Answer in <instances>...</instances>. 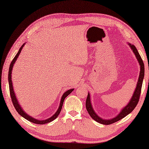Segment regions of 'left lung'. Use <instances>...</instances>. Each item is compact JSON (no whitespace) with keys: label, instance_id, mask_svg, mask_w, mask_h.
<instances>
[{"label":"left lung","instance_id":"8db88e82","mask_svg":"<svg viewBox=\"0 0 149 149\" xmlns=\"http://www.w3.org/2000/svg\"><path fill=\"white\" fill-rule=\"evenodd\" d=\"M130 47L133 51L134 54H135V56L136 57V59L138 60V62H139V64L140 66V75L139 78H138L137 85H136V87L135 91H134V94L132 95L131 100L128 103V104L125 106L123 109L121 110V112L116 116L115 117L111 119H102L101 117H100L99 116H97L96 113H95L94 110H93L92 105L91 103V100H90V95H89V93H88L87 95V100H86V103H85V107H86V109L89 115L91 116V117L93 119H94L95 121L98 122L100 123L104 124V125H110L113 123H115L121 119H123L125 117H126L127 115H129L130 113H132L133 111V110L135 109L136 106H137L138 101H139L140 95L141 93V89H142V82H143V79L144 76V62L142 61L141 57H140L139 53H138L137 49L136 48V47L134 45H132L130 43H128Z\"/></svg>","mask_w":149,"mask_h":149}]
</instances>
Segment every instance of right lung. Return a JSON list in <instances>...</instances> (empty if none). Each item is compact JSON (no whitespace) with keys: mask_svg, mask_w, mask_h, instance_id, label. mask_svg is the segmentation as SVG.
<instances>
[{"mask_svg":"<svg viewBox=\"0 0 149 149\" xmlns=\"http://www.w3.org/2000/svg\"><path fill=\"white\" fill-rule=\"evenodd\" d=\"M24 45L25 43H24L22 45L21 47L18 51L17 54H16V56H15V58H13V60H12V62H11V64H10V66H9V76H8V80H9V91H10V95H11V101L12 102L13 104V106L14 107H15V109H16V111L20 115L22 116V117H23L24 118H25L26 119H27L28 121H29L30 122H32V123H36V124H45V123H49V122L54 121V119H56L57 117H58V116L59 115V114H60L61 110H62V105H63V103H64V99L66 98V97L68 96V95L70 94V93L72 92V91L74 90V89H69V90L66 91V92L64 93V94L62 95V98H61V100H60V106H59V108L58 109V111H56V113L54 114V115L52 116V117H51L50 118H49L47 119H45V120H38L35 119V118H33L31 116L28 115L27 113H25V111H24V110L22 109V108L21 107V106L19 105V102H18L17 100V97L15 96V93H14V90H13V83H12V80H11V73H12V70H13V66H14V64H15L16 60H17V59L18 58V56H19V55L20 54V53H21V51L22 49V48L24 47Z\"/></svg>","mask_w":149,"mask_h":149,"instance_id":"right-lung-1","label":"right lung"}]
</instances>
